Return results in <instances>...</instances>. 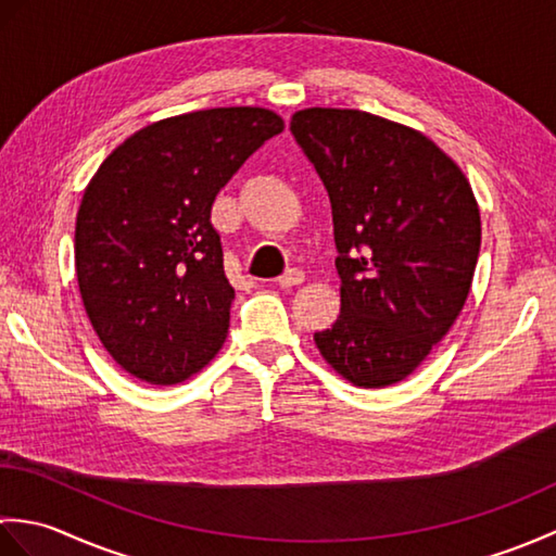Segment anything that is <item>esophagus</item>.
<instances>
[{
    "label": "esophagus",
    "instance_id": "esophagus-1",
    "mask_svg": "<svg viewBox=\"0 0 556 556\" xmlns=\"http://www.w3.org/2000/svg\"><path fill=\"white\" fill-rule=\"evenodd\" d=\"M303 279H305L303 269L293 267V269H287L285 275H281L277 281H279V287H281V289H291V287H299V285H303Z\"/></svg>",
    "mask_w": 556,
    "mask_h": 556
}]
</instances>
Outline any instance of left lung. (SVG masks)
Returning a JSON list of instances; mask_svg holds the SVG:
<instances>
[{"label":"left lung","instance_id":"1","mask_svg":"<svg viewBox=\"0 0 556 556\" xmlns=\"http://www.w3.org/2000/svg\"><path fill=\"white\" fill-rule=\"evenodd\" d=\"M291 134L327 188L339 251L341 313L315 344L356 387L406 380L473 285V188L428 136L370 112L301 110Z\"/></svg>","mask_w":556,"mask_h":556}]
</instances>
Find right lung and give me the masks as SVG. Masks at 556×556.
<instances>
[{"label":"right lung","instance_id":"1","mask_svg":"<svg viewBox=\"0 0 556 556\" xmlns=\"http://www.w3.org/2000/svg\"><path fill=\"white\" fill-rule=\"evenodd\" d=\"M285 131L263 108H217L140 128L100 164L76 217V277L102 346L150 384L217 356L233 287L212 203L253 152Z\"/></svg>","mask_w":556,"mask_h":556}]
</instances>
